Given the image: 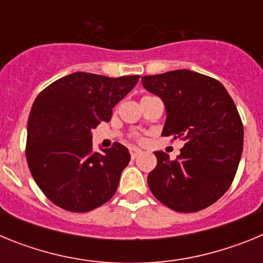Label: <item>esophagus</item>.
Masks as SVG:
<instances>
[{
  "instance_id": "esophagus-1",
  "label": "esophagus",
  "mask_w": 263,
  "mask_h": 263,
  "mask_svg": "<svg viewBox=\"0 0 263 263\" xmlns=\"http://www.w3.org/2000/svg\"><path fill=\"white\" fill-rule=\"evenodd\" d=\"M139 154H142V150L138 147H130V155L132 158H137Z\"/></svg>"
}]
</instances>
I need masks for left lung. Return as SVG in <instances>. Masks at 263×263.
<instances>
[{
  "mask_svg": "<svg viewBox=\"0 0 263 263\" xmlns=\"http://www.w3.org/2000/svg\"><path fill=\"white\" fill-rule=\"evenodd\" d=\"M141 80L164 104L162 136L184 142L175 160L154 153L158 162L147 176L148 187L171 210H204L231 187L242 154L243 126L233 100L220 81L190 69Z\"/></svg>",
  "mask_w": 263,
  "mask_h": 263,
  "instance_id": "8db88e82",
  "label": "left lung"
}]
</instances>
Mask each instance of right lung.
<instances>
[{"label": "right lung", "instance_id": "obj_1", "mask_svg": "<svg viewBox=\"0 0 263 263\" xmlns=\"http://www.w3.org/2000/svg\"><path fill=\"white\" fill-rule=\"evenodd\" d=\"M138 80V75L75 72L38 95L27 121L26 159L35 183L55 205L88 212L116 194L130 153L118 142L95 153L92 130L110 121L116 104Z\"/></svg>", "mask_w": 263, "mask_h": 263}]
</instances>
